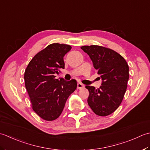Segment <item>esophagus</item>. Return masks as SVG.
I'll list each match as a JSON object with an SVG mask.
<instances>
[{
    "instance_id": "obj_1",
    "label": "esophagus",
    "mask_w": 150,
    "mask_h": 150,
    "mask_svg": "<svg viewBox=\"0 0 150 150\" xmlns=\"http://www.w3.org/2000/svg\"><path fill=\"white\" fill-rule=\"evenodd\" d=\"M84 87V85H83V84H82L81 83H78V84H77V88H78V89H81L82 88H83Z\"/></svg>"
}]
</instances>
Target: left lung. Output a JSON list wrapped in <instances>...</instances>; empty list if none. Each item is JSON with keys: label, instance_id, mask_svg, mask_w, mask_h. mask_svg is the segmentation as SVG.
I'll return each instance as SVG.
<instances>
[{"label": "left lung", "instance_id": "1", "mask_svg": "<svg viewBox=\"0 0 150 150\" xmlns=\"http://www.w3.org/2000/svg\"><path fill=\"white\" fill-rule=\"evenodd\" d=\"M81 48L89 56L102 81L97 89L85 86L89 92L88 104L96 115L105 117L112 113L123 100L129 79V67L120 54L110 48L98 45Z\"/></svg>", "mask_w": 150, "mask_h": 150}]
</instances>
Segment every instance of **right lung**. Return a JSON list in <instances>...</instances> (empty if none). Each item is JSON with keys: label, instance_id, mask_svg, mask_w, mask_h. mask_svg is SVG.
<instances>
[{"label": "right lung", "instance_id": "right-lung-1", "mask_svg": "<svg viewBox=\"0 0 150 150\" xmlns=\"http://www.w3.org/2000/svg\"><path fill=\"white\" fill-rule=\"evenodd\" d=\"M71 48L68 45H49L32 58L25 70V87L32 109L45 120L59 117L67 98L77 87L76 79L66 81L54 76L65 69L63 57Z\"/></svg>", "mask_w": 150, "mask_h": 150}]
</instances>
